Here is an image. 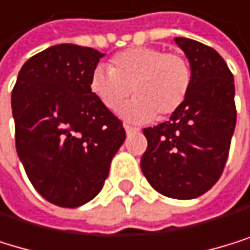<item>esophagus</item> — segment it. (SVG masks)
I'll list each match as a JSON object with an SVG mask.
<instances>
[{"label": "esophagus", "mask_w": 250, "mask_h": 250, "mask_svg": "<svg viewBox=\"0 0 250 250\" xmlns=\"http://www.w3.org/2000/svg\"><path fill=\"white\" fill-rule=\"evenodd\" d=\"M124 129H126V133H127V135H132V133H138V132H140V129L130 126V124H124Z\"/></svg>", "instance_id": "obj_1"}]
</instances>
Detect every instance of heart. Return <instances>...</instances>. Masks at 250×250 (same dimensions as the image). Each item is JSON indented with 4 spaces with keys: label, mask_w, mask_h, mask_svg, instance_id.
I'll use <instances>...</instances> for the list:
<instances>
[{
    "label": "heart",
    "mask_w": 250,
    "mask_h": 250,
    "mask_svg": "<svg viewBox=\"0 0 250 250\" xmlns=\"http://www.w3.org/2000/svg\"><path fill=\"white\" fill-rule=\"evenodd\" d=\"M107 69L92 71L89 89L112 112L133 94L135 102L123 109L132 121L170 117L184 104L193 83L191 65L182 54L155 47L124 50L110 59Z\"/></svg>",
    "instance_id": "heart-1"
}]
</instances>
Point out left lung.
Here are the masks:
<instances>
[{
  "mask_svg": "<svg viewBox=\"0 0 250 250\" xmlns=\"http://www.w3.org/2000/svg\"><path fill=\"white\" fill-rule=\"evenodd\" d=\"M193 71L191 89L168 121L144 129L141 170L158 193L194 199L220 179L237 123L234 76L214 48L176 38Z\"/></svg>",
  "mask_w": 250,
  "mask_h": 250,
  "instance_id": "8db88e82",
  "label": "left lung"
}]
</instances>
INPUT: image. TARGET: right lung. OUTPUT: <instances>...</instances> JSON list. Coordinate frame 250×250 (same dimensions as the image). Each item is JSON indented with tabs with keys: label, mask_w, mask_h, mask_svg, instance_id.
I'll return each instance as SVG.
<instances>
[{
	"label": "right lung",
	"mask_w": 250,
	"mask_h": 250,
	"mask_svg": "<svg viewBox=\"0 0 250 250\" xmlns=\"http://www.w3.org/2000/svg\"><path fill=\"white\" fill-rule=\"evenodd\" d=\"M102 57L94 48L54 45L28 59L12 91L18 156L36 191L62 208L100 193L126 140L121 120L89 89Z\"/></svg>",
	"instance_id": "1"
}]
</instances>
